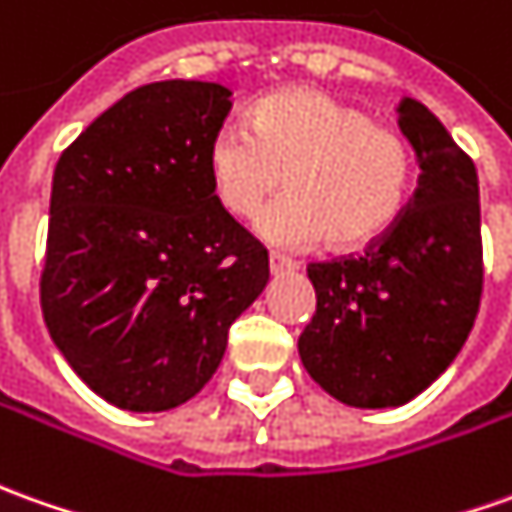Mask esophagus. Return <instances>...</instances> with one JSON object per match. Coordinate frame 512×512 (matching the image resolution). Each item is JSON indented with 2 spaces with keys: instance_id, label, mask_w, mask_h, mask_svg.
Here are the masks:
<instances>
[{
  "instance_id": "esophagus-1",
  "label": "esophagus",
  "mask_w": 512,
  "mask_h": 512,
  "mask_svg": "<svg viewBox=\"0 0 512 512\" xmlns=\"http://www.w3.org/2000/svg\"><path fill=\"white\" fill-rule=\"evenodd\" d=\"M297 269V263H291V260H285L280 255H269V271L271 274H280V271H294Z\"/></svg>"
}]
</instances>
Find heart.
Returning a JSON list of instances; mask_svg holds the SVG:
<instances>
[{"label":"heart","mask_w":512,"mask_h":512,"mask_svg":"<svg viewBox=\"0 0 512 512\" xmlns=\"http://www.w3.org/2000/svg\"><path fill=\"white\" fill-rule=\"evenodd\" d=\"M285 176L288 196L257 218L271 246L361 252L398 224L412 187V151L370 114L316 89H283L249 111V128L221 125L207 148L218 204L249 218Z\"/></svg>","instance_id":"1"}]
</instances>
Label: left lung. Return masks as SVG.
<instances>
[{"instance_id": "left-lung-1", "label": "left lung", "mask_w": 512, "mask_h": 512, "mask_svg": "<svg viewBox=\"0 0 512 512\" xmlns=\"http://www.w3.org/2000/svg\"><path fill=\"white\" fill-rule=\"evenodd\" d=\"M398 125L417 156V190L361 257L311 263L316 314L300 336L308 375L356 409L403 406L457 358L482 297L479 179L420 100Z\"/></svg>"}]
</instances>
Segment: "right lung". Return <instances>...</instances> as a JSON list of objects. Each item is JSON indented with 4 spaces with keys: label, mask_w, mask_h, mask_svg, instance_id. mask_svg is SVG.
Returning a JSON list of instances; mask_svg holds the SVG:
<instances>
[{
    "label": "right lung",
    "mask_w": 512,
    "mask_h": 512,
    "mask_svg": "<svg viewBox=\"0 0 512 512\" xmlns=\"http://www.w3.org/2000/svg\"><path fill=\"white\" fill-rule=\"evenodd\" d=\"M229 95L207 81L139 86L55 165L41 311L66 364L117 409L168 412L198 395L269 283L266 249L207 179Z\"/></svg>",
    "instance_id": "add662e5"
}]
</instances>
